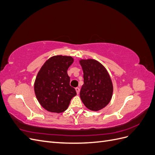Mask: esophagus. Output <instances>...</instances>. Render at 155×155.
Returning <instances> with one entry per match:
<instances>
[{"mask_svg":"<svg viewBox=\"0 0 155 155\" xmlns=\"http://www.w3.org/2000/svg\"><path fill=\"white\" fill-rule=\"evenodd\" d=\"M76 91L77 94H79V92H80V88H79V87H76Z\"/></svg>","mask_w":155,"mask_h":155,"instance_id":"esophagus-1","label":"esophagus"}]
</instances>
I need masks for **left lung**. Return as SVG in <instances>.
<instances>
[{
	"instance_id": "1",
	"label": "left lung",
	"mask_w": 155,
	"mask_h": 155,
	"mask_svg": "<svg viewBox=\"0 0 155 155\" xmlns=\"http://www.w3.org/2000/svg\"><path fill=\"white\" fill-rule=\"evenodd\" d=\"M83 71L84 84L80 97L89 110L97 111L110 102L113 85L106 68L97 61L88 59L79 61Z\"/></svg>"
}]
</instances>
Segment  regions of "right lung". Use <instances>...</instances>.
<instances>
[{"instance_id":"add662e5","label":"right lung","mask_w":155,"mask_h":155,"mask_svg":"<svg viewBox=\"0 0 155 155\" xmlns=\"http://www.w3.org/2000/svg\"><path fill=\"white\" fill-rule=\"evenodd\" d=\"M73 62L70 56L55 55L46 61L37 74L34 91L37 100L46 110L56 113L65 111L77 94L70 85L67 74Z\"/></svg>"}]
</instances>
